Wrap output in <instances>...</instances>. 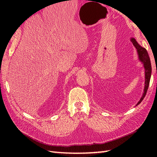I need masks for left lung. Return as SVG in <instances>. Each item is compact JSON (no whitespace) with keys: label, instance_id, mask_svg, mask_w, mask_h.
<instances>
[{"label":"left lung","instance_id":"1","mask_svg":"<svg viewBox=\"0 0 157 157\" xmlns=\"http://www.w3.org/2000/svg\"><path fill=\"white\" fill-rule=\"evenodd\" d=\"M130 41L132 42L133 45L134 46V47L136 49V51L138 52L139 61H141L143 65H144V73H145V83H144L145 85H144V92H143L141 98L140 99V101L137 103V105H136V106H137L143 101V99L144 98L146 92L148 90L150 79H151V77L152 67H151V60H150L148 52L146 50V48H143L142 46L140 45L138 43V42L136 40V39L134 38H130Z\"/></svg>","mask_w":157,"mask_h":157}]
</instances>
